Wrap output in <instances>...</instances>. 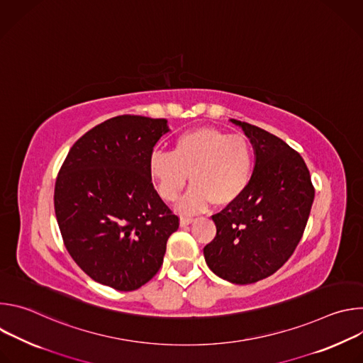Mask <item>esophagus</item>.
Returning a JSON list of instances; mask_svg holds the SVG:
<instances>
[{"label": "esophagus", "instance_id": "1", "mask_svg": "<svg viewBox=\"0 0 363 363\" xmlns=\"http://www.w3.org/2000/svg\"><path fill=\"white\" fill-rule=\"evenodd\" d=\"M192 221H194L192 217H181L179 224H181V227H185V225H189Z\"/></svg>", "mask_w": 363, "mask_h": 363}]
</instances>
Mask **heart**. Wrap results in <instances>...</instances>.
<instances>
[{
    "instance_id": "obj_1",
    "label": "heart",
    "mask_w": 363,
    "mask_h": 363,
    "mask_svg": "<svg viewBox=\"0 0 363 363\" xmlns=\"http://www.w3.org/2000/svg\"><path fill=\"white\" fill-rule=\"evenodd\" d=\"M254 169V152L242 135L201 126L178 135L171 152H153L149 175L160 196L172 202L186 185H192L178 202L181 213H195L211 202L217 208L234 203L247 191Z\"/></svg>"
}]
</instances>
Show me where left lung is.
<instances>
[{"instance_id": "8db88e82", "label": "left lung", "mask_w": 363, "mask_h": 363, "mask_svg": "<svg viewBox=\"0 0 363 363\" xmlns=\"http://www.w3.org/2000/svg\"><path fill=\"white\" fill-rule=\"evenodd\" d=\"M250 138L255 165L247 191L213 216L214 240L203 247L208 267L221 279L250 284L276 273L296 250L315 199L300 153L273 133L231 119Z\"/></svg>"}]
</instances>
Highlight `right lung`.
<instances>
[{
	"instance_id": "add662e5",
	"label": "right lung",
	"mask_w": 363,
	"mask_h": 363,
	"mask_svg": "<svg viewBox=\"0 0 363 363\" xmlns=\"http://www.w3.org/2000/svg\"><path fill=\"white\" fill-rule=\"evenodd\" d=\"M167 119L122 115L86 132L69 150L55 186L63 242L94 281L121 291L147 283L164 263L179 218L149 175Z\"/></svg>"
}]
</instances>
